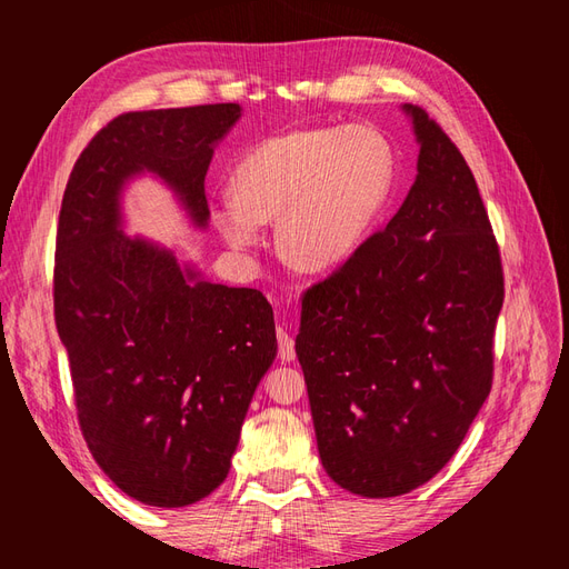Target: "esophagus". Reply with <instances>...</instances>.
I'll use <instances>...</instances> for the list:
<instances>
[{"label": "esophagus", "mask_w": 569, "mask_h": 569, "mask_svg": "<svg viewBox=\"0 0 569 569\" xmlns=\"http://www.w3.org/2000/svg\"><path fill=\"white\" fill-rule=\"evenodd\" d=\"M278 357H281L283 361H293L296 359V342L293 337L288 335V330L283 328V325H278Z\"/></svg>", "instance_id": "obj_1"}]
</instances>
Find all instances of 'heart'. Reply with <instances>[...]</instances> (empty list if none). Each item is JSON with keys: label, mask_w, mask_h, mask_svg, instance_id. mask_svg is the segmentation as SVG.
Masks as SVG:
<instances>
[{"label": "heart", "mask_w": 569, "mask_h": 569, "mask_svg": "<svg viewBox=\"0 0 569 569\" xmlns=\"http://www.w3.org/2000/svg\"><path fill=\"white\" fill-rule=\"evenodd\" d=\"M396 183L391 141L369 124L298 129L266 139L232 173V198L212 220L234 249L259 244L261 222L278 217V249L303 271L352 259Z\"/></svg>", "instance_id": "heart-1"}]
</instances>
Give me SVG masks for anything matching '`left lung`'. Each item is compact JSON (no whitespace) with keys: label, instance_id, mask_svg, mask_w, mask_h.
<instances>
[{"label":"left lung","instance_id":"obj_1","mask_svg":"<svg viewBox=\"0 0 569 569\" xmlns=\"http://www.w3.org/2000/svg\"><path fill=\"white\" fill-rule=\"evenodd\" d=\"M406 112L416 183L303 293L296 337L322 467L367 499L401 497L450 462L491 391L503 306L499 244L465 156L422 107Z\"/></svg>","mask_w":569,"mask_h":569}]
</instances>
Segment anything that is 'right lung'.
Returning a JSON list of instances; mask_svg holds the SVG:
<instances>
[{
	"instance_id": "1",
	"label": "right lung",
	"mask_w": 569,
	"mask_h": 569,
	"mask_svg": "<svg viewBox=\"0 0 569 569\" xmlns=\"http://www.w3.org/2000/svg\"><path fill=\"white\" fill-rule=\"evenodd\" d=\"M237 119L232 102L119 114L80 153L60 204L53 310L82 438L147 506L178 509L222 485L278 345L257 288L200 281L171 251L124 237L119 192L151 171L202 227L212 147Z\"/></svg>"
}]
</instances>
